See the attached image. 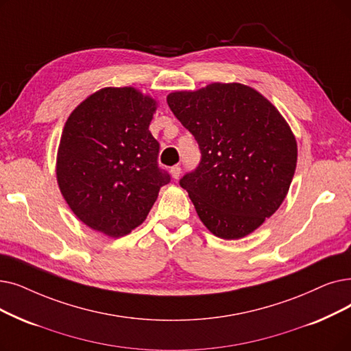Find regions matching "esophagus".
Wrapping results in <instances>:
<instances>
[{
    "mask_svg": "<svg viewBox=\"0 0 351 351\" xmlns=\"http://www.w3.org/2000/svg\"><path fill=\"white\" fill-rule=\"evenodd\" d=\"M171 175H172V178L173 179H178L179 178V175H180V166H172L171 167Z\"/></svg>",
    "mask_w": 351,
    "mask_h": 351,
    "instance_id": "obj_1",
    "label": "esophagus"
}]
</instances>
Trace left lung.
Instances as JSON below:
<instances>
[{"instance_id": "1", "label": "left lung", "mask_w": 351, "mask_h": 351, "mask_svg": "<svg viewBox=\"0 0 351 351\" xmlns=\"http://www.w3.org/2000/svg\"><path fill=\"white\" fill-rule=\"evenodd\" d=\"M201 149L195 171L179 180L208 230L222 239L254 232L288 193L297 142L269 100L241 83H212L166 97Z\"/></svg>"}]
</instances>
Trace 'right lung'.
Instances as JSON below:
<instances>
[{
  "label": "right lung",
  "mask_w": 351,
  "mask_h": 351,
  "mask_svg": "<svg viewBox=\"0 0 351 351\" xmlns=\"http://www.w3.org/2000/svg\"><path fill=\"white\" fill-rule=\"evenodd\" d=\"M158 103L134 87H104L69 116L57 152V182L83 223L123 237L147 217L171 176L158 166L149 125Z\"/></svg>",
  "instance_id": "right-lung-1"
}]
</instances>
